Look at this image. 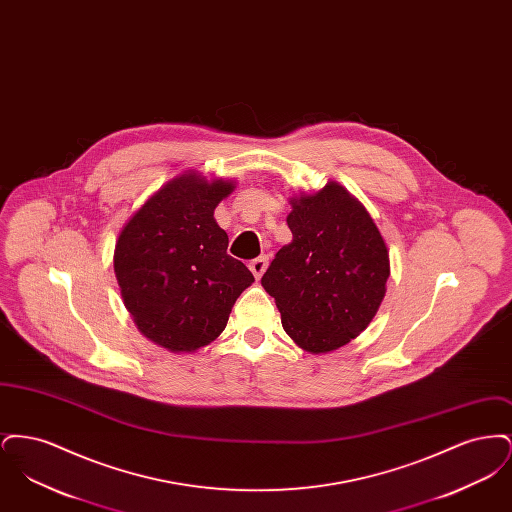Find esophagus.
Returning <instances> with one entry per match:
<instances>
[{"instance_id":"34e87169","label":"esophagus","mask_w":512,"mask_h":512,"mask_svg":"<svg viewBox=\"0 0 512 512\" xmlns=\"http://www.w3.org/2000/svg\"><path fill=\"white\" fill-rule=\"evenodd\" d=\"M268 267V259L267 255H261V257H257V259H253V261H249V270L253 272V276L259 280L263 274H265V270Z\"/></svg>"}]
</instances>
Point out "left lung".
<instances>
[{
	"mask_svg": "<svg viewBox=\"0 0 512 512\" xmlns=\"http://www.w3.org/2000/svg\"><path fill=\"white\" fill-rule=\"evenodd\" d=\"M292 242L261 284L274 297L286 334L324 355L355 340L378 313L390 278V251L365 205L338 182L290 197Z\"/></svg>",
	"mask_w": 512,
	"mask_h": 512,
	"instance_id": "obj_1",
	"label": "left lung"
}]
</instances>
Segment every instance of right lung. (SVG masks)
<instances>
[{
  "mask_svg": "<svg viewBox=\"0 0 512 512\" xmlns=\"http://www.w3.org/2000/svg\"><path fill=\"white\" fill-rule=\"evenodd\" d=\"M230 178L188 171L163 184L126 220L115 244L124 307L147 340L194 353L217 340L255 278L226 253L215 209L234 192Z\"/></svg>",
  "mask_w": 512,
  "mask_h": 512,
  "instance_id": "right-lung-1",
  "label": "right lung"
}]
</instances>
